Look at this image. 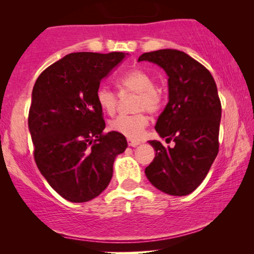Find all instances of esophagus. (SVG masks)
I'll return each instance as SVG.
<instances>
[{"instance_id":"esophagus-1","label":"esophagus","mask_w":254,"mask_h":254,"mask_svg":"<svg viewBox=\"0 0 254 254\" xmlns=\"http://www.w3.org/2000/svg\"><path fill=\"white\" fill-rule=\"evenodd\" d=\"M127 142H128V145H130V147H136V145L140 144V141L133 140V138H128Z\"/></svg>"}]
</instances>
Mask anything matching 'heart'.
<instances>
[{
  "mask_svg": "<svg viewBox=\"0 0 254 254\" xmlns=\"http://www.w3.org/2000/svg\"><path fill=\"white\" fill-rule=\"evenodd\" d=\"M116 85L121 96L136 93L133 110L137 112L116 118L110 123L111 129L128 138H138L149 125V117L145 111L149 113H156L161 109L163 102L162 92L155 86L151 76L141 69L127 71L117 79ZM96 102L100 110L109 116H114L119 106V96L107 86L100 85L96 90Z\"/></svg>",
  "mask_w": 254,
  "mask_h": 254,
  "instance_id": "heart-1",
  "label": "heart"
}]
</instances>
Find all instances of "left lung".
Returning <instances> with one entry per match:
<instances>
[{
    "instance_id": "8db88e82",
    "label": "left lung",
    "mask_w": 254,
    "mask_h": 254,
    "mask_svg": "<svg viewBox=\"0 0 254 254\" xmlns=\"http://www.w3.org/2000/svg\"><path fill=\"white\" fill-rule=\"evenodd\" d=\"M169 76V103L158 117L155 129L172 148L149 141L156 156L145 168V176L156 189L170 195L192 193L206 178L218 154L221 100L208 69L177 50L142 54Z\"/></svg>"
}]
</instances>
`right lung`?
Instances as JSON below:
<instances>
[{
  "mask_svg": "<svg viewBox=\"0 0 254 254\" xmlns=\"http://www.w3.org/2000/svg\"><path fill=\"white\" fill-rule=\"evenodd\" d=\"M125 55L68 54L34 83L29 111L34 161L52 189L70 202L98 196L111 182L117 155L127 148L123 134L104 133L96 102L100 81Z\"/></svg>",
  "mask_w": 254,
  "mask_h": 254,
  "instance_id": "obj_1",
  "label": "right lung"
}]
</instances>
